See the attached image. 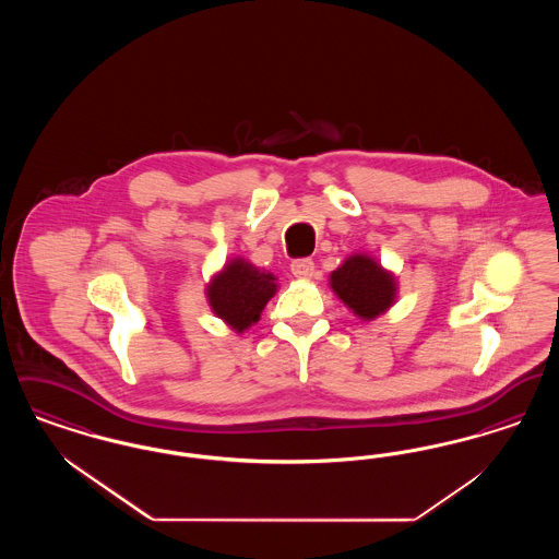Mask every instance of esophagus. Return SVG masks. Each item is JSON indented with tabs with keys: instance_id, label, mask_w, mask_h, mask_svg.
<instances>
[{
	"instance_id": "esophagus-1",
	"label": "esophagus",
	"mask_w": 559,
	"mask_h": 559,
	"mask_svg": "<svg viewBox=\"0 0 559 559\" xmlns=\"http://www.w3.org/2000/svg\"><path fill=\"white\" fill-rule=\"evenodd\" d=\"M293 276L297 278H312L314 276V262L312 260H295L292 264Z\"/></svg>"
}]
</instances>
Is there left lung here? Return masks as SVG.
I'll return each instance as SVG.
<instances>
[{
  "mask_svg": "<svg viewBox=\"0 0 559 559\" xmlns=\"http://www.w3.org/2000/svg\"><path fill=\"white\" fill-rule=\"evenodd\" d=\"M333 293L362 320H374L388 312L396 297V276L381 266L369 253H352L329 276Z\"/></svg>",
  "mask_w": 559,
  "mask_h": 559,
  "instance_id": "obj_1",
  "label": "left lung"
}]
</instances>
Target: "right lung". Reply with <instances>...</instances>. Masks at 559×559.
<instances>
[{
	"label": "right lung",
	"instance_id": "right-lung-1",
	"mask_svg": "<svg viewBox=\"0 0 559 559\" xmlns=\"http://www.w3.org/2000/svg\"><path fill=\"white\" fill-rule=\"evenodd\" d=\"M276 289L278 283L272 272L260 270L242 258H233L213 274L205 293L213 314L233 331L242 333L260 320Z\"/></svg>",
	"mask_w": 559,
	"mask_h": 559
}]
</instances>
